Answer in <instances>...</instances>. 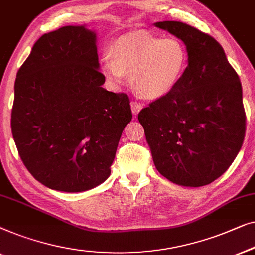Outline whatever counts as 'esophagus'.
Instances as JSON below:
<instances>
[{"mask_svg":"<svg viewBox=\"0 0 255 255\" xmlns=\"http://www.w3.org/2000/svg\"><path fill=\"white\" fill-rule=\"evenodd\" d=\"M141 110H142L141 104L137 103V102H132L131 103V112H132V114H134V116H137L138 112Z\"/></svg>","mask_w":255,"mask_h":255,"instance_id":"esophagus-1","label":"esophagus"}]
</instances>
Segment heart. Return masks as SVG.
Instances as JSON below:
<instances>
[{
  "label": "heart",
  "instance_id": "1",
  "mask_svg": "<svg viewBox=\"0 0 255 255\" xmlns=\"http://www.w3.org/2000/svg\"><path fill=\"white\" fill-rule=\"evenodd\" d=\"M187 63V49L180 40L136 31L117 39L111 54L103 57V71L117 87L130 73L132 90L142 98L156 100L174 90Z\"/></svg>",
  "mask_w": 255,
  "mask_h": 255
}]
</instances>
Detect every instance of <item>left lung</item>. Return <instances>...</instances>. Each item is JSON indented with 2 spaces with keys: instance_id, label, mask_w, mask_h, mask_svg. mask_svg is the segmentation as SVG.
<instances>
[{
  "instance_id": "8db88e82",
  "label": "left lung",
  "mask_w": 255,
  "mask_h": 255,
  "mask_svg": "<svg viewBox=\"0 0 255 255\" xmlns=\"http://www.w3.org/2000/svg\"><path fill=\"white\" fill-rule=\"evenodd\" d=\"M184 41L188 66L170 95L138 113L155 166L174 184L200 187L220 178L246 129L239 77L209 34L181 21L155 24Z\"/></svg>"
}]
</instances>
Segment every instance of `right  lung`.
I'll list each match as a JSON object with an SVG mask.
<instances>
[{
	"instance_id": "add662e5",
	"label": "right lung",
	"mask_w": 255,
	"mask_h": 255,
	"mask_svg": "<svg viewBox=\"0 0 255 255\" xmlns=\"http://www.w3.org/2000/svg\"><path fill=\"white\" fill-rule=\"evenodd\" d=\"M96 40L83 25L49 32L17 73L13 139L28 172L55 191L84 192L105 181L132 117L126 93L103 88Z\"/></svg>"
}]
</instances>
